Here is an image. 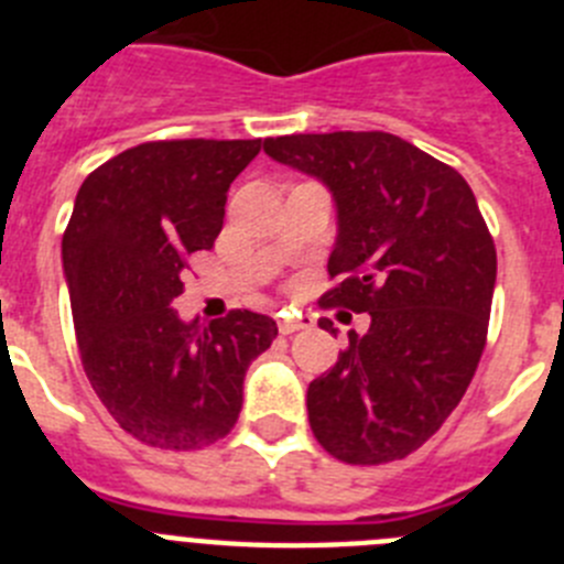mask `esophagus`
<instances>
[{
	"label": "esophagus",
	"instance_id": "obj_1",
	"mask_svg": "<svg viewBox=\"0 0 564 564\" xmlns=\"http://www.w3.org/2000/svg\"><path fill=\"white\" fill-rule=\"evenodd\" d=\"M279 333H296L302 330V327H307L311 322H307V316H302V313H296V316H279Z\"/></svg>",
	"mask_w": 564,
	"mask_h": 564
}]
</instances>
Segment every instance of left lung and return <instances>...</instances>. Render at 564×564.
<instances>
[{"label": "left lung", "mask_w": 564, "mask_h": 564, "mask_svg": "<svg viewBox=\"0 0 564 564\" xmlns=\"http://www.w3.org/2000/svg\"><path fill=\"white\" fill-rule=\"evenodd\" d=\"M262 147L336 203L327 271L341 282L322 305L370 313V330H352L307 387L313 435L352 466L401 460L452 415L486 347L497 251L475 194L390 132L285 134ZM318 325L333 330L330 318Z\"/></svg>", "instance_id": "8db88e82"}]
</instances>
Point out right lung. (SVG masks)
I'll list each match as a JSON object with an SVG mask.
<instances>
[{"instance_id":"obj_1","label":"right lung","mask_w":564,"mask_h":564,"mask_svg":"<svg viewBox=\"0 0 564 564\" xmlns=\"http://www.w3.org/2000/svg\"><path fill=\"white\" fill-rule=\"evenodd\" d=\"M262 141H152L82 183L62 239L84 372L121 430L161 449H200L231 432L248 364L276 322L231 311L183 322L188 253L208 251L226 194Z\"/></svg>"}]
</instances>
